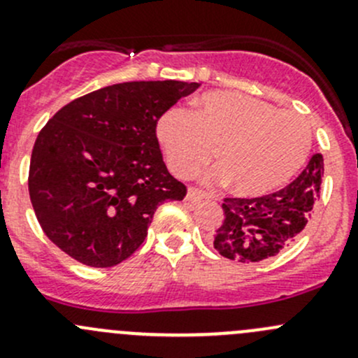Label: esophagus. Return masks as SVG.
<instances>
[{
    "label": "esophagus",
    "instance_id": "1",
    "mask_svg": "<svg viewBox=\"0 0 358 358\" xmlns=\"http://www.w3.org/2000/svg\"><path fill=\"white\" fill-rule=\"evenodd\" d=\"M208 197V194L202 192L199 189H194V187H190L189 190H187V201L189 202H197L201 199H206Z\"/></svg>",
    "mask_w": 358,
    "mask_h": 358
}]
</instances>
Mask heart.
<instances>
[{
  "label": "heart",
  "instance_id": "b5f03b06",
  "mask_svg": "<svg viewBox=\"0 0 358 358\" xmlns=\"http://www.w3.org/2000/svg\"><path fill=\"white\" fill-rule=\"evenodd\" d=\"M156 136L166 162L178 176H190L218 157L206 175L236 194L259 197L296 175L312 147V129L303 115L237 92H209L194 112L171 107L159 117Z\"/></svg>",
  "mask_w": 358,
  "mask_h": 358
}]
</instances>
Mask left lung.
<instances>
[{"label":"left lung","instance_id":"8db88e82","mask_svg":"<svg viewBox=\"0 0 358 358\" xmlns=\"http://www.w3.org/2000/svg\"><path fill=\"white\" fill-rule=\"evenodd\" d=\"M324 159L310 157L306 168L284 189L268 196L223 201L225 220L213 236L222 256L241 263L272 258L303 232L320 197Z\"/></svg>","mask_w":358,"mask_h":358}]
</instances>
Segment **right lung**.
<instances>
[{
  "label": "right lung",
  "mask_w": 358,
  "mask_h": 358,
  "mask_svg": "<svg viewBox=\"0 0 358 358\" xmlns=\"http://www.w3.org/2000/svg\"><path fill=\"white\" fill-rule=\"evenodd\" d=\"M199 83L131 81L72 100L39 131L29 196L43 232L79 263L119 265L147 237L157 206L187 189L162 161L156 124Z\"/></svg>",
  "instance_id": "1"
}]
</instances>
